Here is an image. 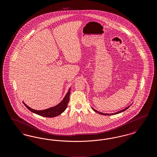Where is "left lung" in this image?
<instances>
[{
  "label": "left lung",
  "mask_w": 157,
  "mask_h": 157,
  "mask_svg": "<svg viewBox=\"0 0 157 157\" xmlns=\"http://www.w3.org/2000/svg\"><path fill=\"white\" fill-rule=\"evenodd\" d=\"M129 106H128L126 108H125V109H122V110H121V111H118V112H116V113H102V112H99V111H98L97 110H95V109H94V108H92V109L95 111V112H97V113H99V114H101V115H115V114H118V113H120L121 112H123V111H125L126 109H127L128 108H129Z\"/></svg>",
  "instance_id": "8db88e82"
}]
</instances>
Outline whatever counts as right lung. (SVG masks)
Instances as JSON below:
<instances>
[{
    "instance_id": "add662e5",
    "label": "right lung",
    "mask_w": 157,
    "mask_h": 157,
    "mask_svg": "<svg viewBox=\"0 0 157 157\" xmlns=\"http://www.w3.org/2000/svg\"><path fill=\"white\" fill-rule=\"evenodd\" d=\"M70 90H71V89L69 90L66 96L63 99L62 101V102H60L59 104L57 105L56 106H55L54 107L46 109L45 110H42V111L35 110V109H33L29 108L24 102H23V104L29 110H30V111H32V112H33L35 113H36L40 116L44 117H48V118L55 117L59 115L60 114H61L62 112L65 111V110L66 109V108L67 107V104H68L69 101Z\"/></svg>"
}]
</instances>
